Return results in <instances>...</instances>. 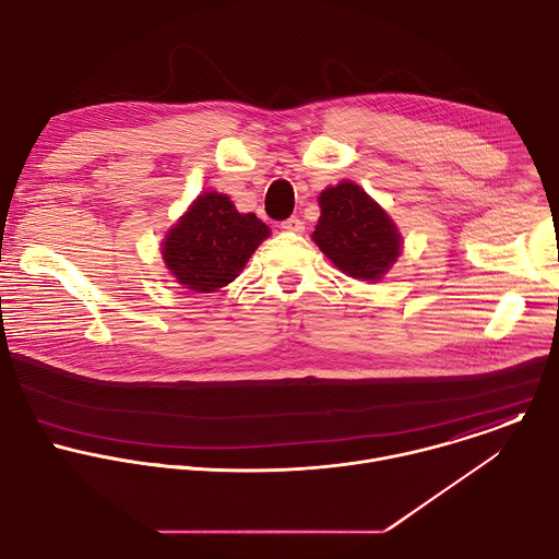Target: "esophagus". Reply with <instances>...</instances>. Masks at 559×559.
<instances>
[{"label":"esophagus","instance_id":"1","mask_svg":"<svg viewBox=\"0 0 559 559\" xmlns=\"http://www.w3.org/2000/svg\"><path fill=\"white\" fill-rule=\"evenodd\" d=\"M281 227H283V229H287V231H296V234H298V231H302V229H305V223H302L298 216H292V218L283 221V223H281Z\"/></svg>","mask_w":559,"mask_h":559}]
</instances>
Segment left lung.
Segmentation results:
<instances>
[{
    "instance_id": "left-lung-1",
    "label": "left lung",
    "mask_w": 559,
    "mask_h": 559,
    "mask_svg": "<svg viewBox=\"0 0 559 559\" xmlns=\"http://www.w3.org/2000/svg\"><path fill=\"white\" fill-rule=\"evenodd\" d=\"M321 218L311 241L347 276L380 281L403 254V234L393 218L354 181L318 197Z\"/></svg>"
}]
</instances>
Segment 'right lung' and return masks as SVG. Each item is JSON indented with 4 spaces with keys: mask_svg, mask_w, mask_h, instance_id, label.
I'll list each match as a JSON object with an SVG mask.
<instances>
[{
    "mask_svg": "<svg viewBox=\"0 0 559 559\" xmlns=\"http://www.w3.org/2000/svg\"><path fill=\"white\" fill-rule=\"evenodd\" d=\"M267 236L257 214H241L227 194L203 192L166 231L162 257L179 285L210 294L241 274Z\"/></svg>",
    "mask_w": 559,
    "mask_h": 559,
    "instance_id": "add662e5",
    "label": "right lung"
}]
</instances>
